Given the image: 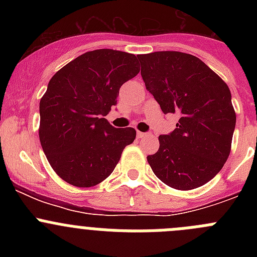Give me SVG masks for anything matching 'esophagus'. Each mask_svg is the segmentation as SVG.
<instances>
[{
	"mask_svg": "<svg viewBox=\"0 0 257 257\" xmlns=\"http://www.w3.org/2000/svg\"><path fill=\"white\" fill-rule=\"evenodd\" d=\"M145 136H147V133H143V132H137V137H138V138H143Z\"/></svg>",
	"mask_w": 257,
	"mask_h": 257,
	"instance_id": "esophagus-1",
	"label": "esophagus"
}]
</instances>
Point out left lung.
Returning <instances> with one entry per match:
<instances>
[{"mask_svg": "<svg viewBox=\"0 0 257 257\" xmlns=\"http://www.w3.org/2000/svg\"><path fill=\"white\" fill-rule=\"evenodd\" d=\"M138 59L145 87L163 113L179 115L177 128L159 136V149L148 155V163L170 188H199L211 180L229 158L236 124L229 87L191 54L154 52Z\"/></svg>", "mask_w": 257, "mask_h": 257, "instance_id": "obj_1", "label": "left lung"}]
</instances>
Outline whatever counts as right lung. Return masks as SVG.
Instances as JSON below:
<instances>
[{
	"label": "right lung",
	"mask_w": 257,
	"mask_h": 257,
	"mask_svg": "<svg viewBox=\"0 0 257 257\" xmlns=\"http://www.w3.org/2000/svg\"><path fill=\"white\" fill-rule=\"evenodd\" d=\"M138 58L126 52L95 49L59 69L40 102V141L49 164L79 188L107 179L133 128H114L103 118L116 104L119 89L139 73Z\"/></svg>",
	"instance_id": "add662e5"
}]
</instances>
